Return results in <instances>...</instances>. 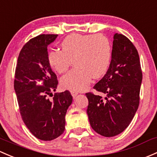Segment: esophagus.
<instances>
[{"label":"esophagus","mask_w":157,"mask_h":157,"mask_svg":"<svg viewBox=\"0 0 157 157\" xmlns=\"http://www.w3.org/2000/svg\"><path fill=\"white\" fill-rule=\"evenodd\" d=\"M71 93L72 96L75 97V96H77V95H78L79 92L77 91H76V90H71Z\"/></svg>","instance_id":"1"}]
</instances>
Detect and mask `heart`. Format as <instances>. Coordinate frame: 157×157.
Wrapping results in <instances>:
<instances>
[{
	"mask_svg": "<svg viewBox=\"0 0 157 157\" xmlns=\"http://www.w3.org/2000/svg\"><path fill=\"white\" fill-rule=\"evenodd\" d=\"M112 47L104 34H72L61 43V50L48 53L49 65L55 71L63 74L71 65L74 68L62 77L61 84L71 90H83L92 77H103L110 65Z\"/></svg>",
	"mask_w": 157,
	"mask_h": 157,
	"instance_id": "obj_1",
	"label": "heart"
}]
</instances>
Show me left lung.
<instances>
[{"label":"left lung","instance_id":"1","mask_svg":"<svg viewBox=\"0 0 157 157\" xmlns=\"http://www.w3.org/2000/svg\"><path fill=\"white\" fill-rule=\"evenodd\" d=\"M141 81L138 51L129 39L117 33L113 36L110 67L93 87L105 97L86 93L89 120L97 133L113 137L128 126L139 105Z\"/></svg>","mask_w":157,"mask_h":157}]
</instances>
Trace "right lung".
I'll use <instances>...</instances> for the list:
<instances>
[{"label": "right lung", "mask_w": 157, "mask_h": 157, "mask_svg": "<svg viewBox=\"0 0 157 157\" xmlns=\"http://www.w3.org/2000/svg\"><path fill=\"white\" fill-rule=\"evenodd\" d=\"M58 34H40L21 49L15 71L14 90L21 117L34 136L51 141L65 131V114L72 103L68 90L54 94L56 74L48 62L47 47Z\"/></svg>", "instance_id": "1"}]
</instances>
